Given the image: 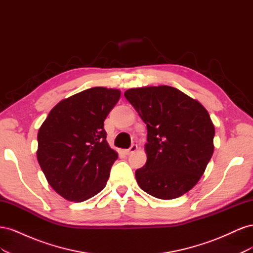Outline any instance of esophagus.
Returning a JSON list of instances; mask_svg holds the SVG:
<instances>
[{"label": "esophagus", "mask_w": 253, "mask_h": 253, "mask_svg": "<svg viewBox=\"0 0 253 253\" xmlns=\"http://www.w3.org/2000/svg\"><path fill=\"white\" fill-rule=\"evenodd\" d=\"M137 149H138V147H137L136 144H132L131 147H129V149L126 150L125 152H126V155H129V154H132V153L136 152V151H137Z\"/></svg>", "instance_id": "34e87169"}]
</instances>
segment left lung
Returning <instances> with one entry per match:
<instances>
[{"instance_id": "left-lung-1", "label": "left lung", "mask_w": 253, "mask_h": 253, "mask_svg": "<svg viewBox=\"0 0 253 253\" xmlns=\"http://www.w3.org/2000/svg\"><path fill=\"white\" fill-rule=\"evenodd\" d=\"M147 125L145 165L135 172L139 187L160 200L192 189L212 157L215 129L208 112L179 89L162 85L125 93Z\"/></svg>"}]
</instances>
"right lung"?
<instances>
[{"instance_id": "add662e5", "label": "right lung", "mask_w": 253, "mask_h": 253, "mask_svg": "<svg viewBox=\"0 0 253 253\" xmlns=\"http://www.w3.org/2000/svg\"><path fill=\"white\" fill-rule=\"evenodd\" d=\"M120 90L91 87L60 101L38 133L37 157L51 188L84 202L106 185L118 154L106 141L104 120Z\"/></svg>"}]
</instances>
